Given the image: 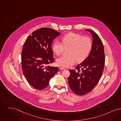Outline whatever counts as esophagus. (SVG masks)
Returning <instances> with one entry per match:
<instances>
[{"mask_svg": "<svg viewBox=\"0 0 121 121\" xmlns=\"http://www.w3.org/2000/svg\"><path fill=\"white\" fill-rule=\"evenodd\" d=\"M59 69H60V70H65V68H63L62 67H60L59 68Z\"/></svg>", "mask_w": 121, "mask_h": 121, "instance_id": "esophagus-1", "label": "esophagus"}]
</instances>
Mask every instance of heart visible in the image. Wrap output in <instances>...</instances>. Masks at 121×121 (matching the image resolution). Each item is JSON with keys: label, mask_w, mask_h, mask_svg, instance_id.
<instances>
[{"label": "heart", "mask_w": 121, "mask_h": 121, "mask_svg": "<svg viewBox=\"0 0 121 121\" xmlns=\"http://www.w3.org/2000/svg\"><path fill=\"white\" fill-rule=\"evenodd\" d=\"M61 43L56 41L52 46L54 53L59 56L61 55L65 49L68 48V55L58 58L56 63L59 66L68 68L77 61L81 62L84 60L90 52L93 43L88 37L73 32L65 34L61 38Z\"/></svg>", "instance_id": "b5f03b06"}]
</instances>
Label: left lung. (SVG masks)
<instances>
[{"label": "left lung", "instance_id": "left-lung-1", "mask_svg": "<svg viewBox=\"0 0 121 121\" xmlns=\"http://www.w3.org/2000/svg\"><path fill=\"white\" fill-rule=\"evenodd\" d=\"M85 31L91 34L93 39L91 51L87 58L75 67L76 70H69V86L79 95H86L95 88L103 74L105 64L104 48L99 37L92 30Z\"/></svg>", "mask_w": 121, "mask_h": 121}]
</instances>
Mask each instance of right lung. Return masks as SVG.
Here are the masks:
<instances>
[{
    "instance_id": "add662e5",
    "label": "right lung",
    "mask_w": 121,
    "mask_h": 121,
    "mask_svg": "<svg viewBox=\"0 0 121 121\" xmlns=\"http://www.w3.org/2000/svg\"><path fill=\"white\" fill-rule=\"evenodd\" d=\"M61 33L50 28H42L27 38L22 50L23 73L27 81L38 90L45 89L58 71L57 67L46 66L54 61L52 44Z\"/></svg>"
}]
</instances>
